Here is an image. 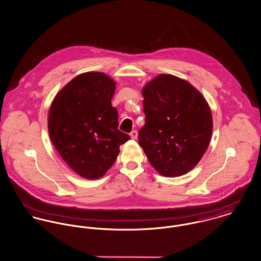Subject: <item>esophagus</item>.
<instances>
[{
    "mask_svg": "<svg viewBox=\"0 0 261 261\" xmlns=\"http://www.w3.org/2000/svg\"><path fill=\"white\" fill-rule=\"evenodd\" d=\"M130 136L132 139H137V136H138V132L137 130H132L131 133H130Z\"/></svg>",
    "mask_w": 261,
    "mask_h": 261,
    "instance_id": "esophagus-1",
    "label": "esophagus"
}]
</instances>
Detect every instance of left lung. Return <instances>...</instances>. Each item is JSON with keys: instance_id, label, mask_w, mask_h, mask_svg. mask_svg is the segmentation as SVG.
<instances>
[{"instance_id": "obj_1", "label": "left lung", "mask_w": 261, "mask_h": 261, "mask_svg": "<svg viewBox=\"0 0 261 261\" xmlns=\"http://www.w3.org/2000/svg\"><path fill=\"white\" fill-rule=\"evenodd\" d=\"M145 125L139 144L151 165L166 177L191 171L212 138L213 117L207 102L189 82L160 74L143 89Z\"/></svg>"}]
</instances>
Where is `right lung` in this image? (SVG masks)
I'll list each match as a JSON object with an SVG mask.
<instances>
[{
  "instance_id": "add662e5",
  "label": "right lung",
  "mask_w": 261,
  "mask_h": 261,
  "mask_svg": "<svg viewBox=\"0 0 261 261\" xmlns=\"http://www.w3.org/2000/svg\"><path fill=\"white\" fill-rule=\"evenodd\" d=\"M115 82L101 72H86L67 83L48 114L49 137L62 159L80 176L98 179L114 164L130 136L118 129L111 99Z\"/></svg>"
}]
</instances>
